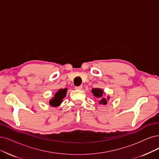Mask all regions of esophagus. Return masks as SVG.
Returning <instances> with one entry per match:
<instances>
[{"instance_id":"1","label":"esophagus","mask_w":159,"mask_h":159,"mask_svg":"<svg viewBox=\"0 0 159 159\" xmlns=\"http://www.w3.org/2000/svg\"><path fill=\"white\" fill-rule=\"evenodd\" d=\"M75 89H77V90H81L82 89H83V87H82L81 85L76 86V87H75Z\"/></svg>"}]
</instances>
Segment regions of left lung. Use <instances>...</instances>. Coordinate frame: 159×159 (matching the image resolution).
I'll return each instance as SVG.
<instances>
[{
	"mask_svg": "<svg viewBox=\"0 0 159 159\" xmlns=\"http://www.w3.org/2000/svg\"><path fill=\"white\" fill-rule=\"evenodd\" d=\"M92 93L95 97L98 98V103L104 106L107 104V101H109L110 98V96H107L106 98L103 97V94H105V93L100 88H93L92 89Z\"/></svg>",
	"mask_w": 159,
	"mask_h": 159,
	"instance_id": "left-lung-1",
	"label": "left lung"
}]
</instances>
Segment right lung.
Wrapping results in <instances>:
<instances>
[{
	"label": "right lung",
	"instance_id": "right-lung-1",
	"mask_svg": "<svg viewBox=\"0 0 159 159\" xmlns=\"http://www.w3.org/2000/svg\"><path fill=\"white\" fill-rule=\"evenodd\" d=\"M67 89H61L55 93L53 98L49 100V104L52 107H58L62 102L63 98H65L66 95Z\"/></svg>",
	"mask_w": 159,
	"mask_h": 159
}]
</instances>
